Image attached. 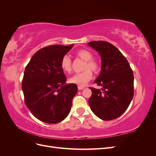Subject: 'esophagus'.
<instances>
[{
	"label": "esophagus",
	"mask_w": 156,
	"mask_h": 156,
	"mask_svg": "<svg viewBox=\"0 0 156 156\" xmlns=\"http://www.w3.org/2000/svg\"><path fill=\"white\" fill-rule=\"evenodd\" d=\"M84 87H81V86H78V90H83L84 89Z\"/></svg>",
	"instance_id": "34e87169"
}]
</instances>
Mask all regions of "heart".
<instances>
[{
    "label": "heart",
    "mask_w": 156,
    "mask_h": 156,
    "mask_svg": "<svg viewBox=\"0 0 156 156\" xmlns=\"http://www.w3.org/2000/svg\"><path fill=\"white\" fill-rule=\"evenodd\" d=\"M78 58L84 61L83 72L76 73L69 79V82L76 84L79 86H84L92 77V73H97L100 71V64L97 60L93 59L92 53L86 49H80L75 53ZM60 67L66 73H70L72 69V60L68 56H64L61 60Z\"/></svg>",
    "instance_id": "obj_1"
}]
</instances>
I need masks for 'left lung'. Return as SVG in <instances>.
<instances>
[{
    "label": "left lung",
    "instance_id": "left-lung-1",
    "mask_svg": "<svg viewBox=\"0 0 156 156\" xmlns=\"http://www.w3.org/2000/svg\"><path fill=\"white\" fill-rule=\"evenodd\" d=\"M88 45L101 58V69L94 83L101 89L89 87L91 110L103 120H111L126 111L134 94V77L129 62L115 46L107 41H93Z\"/></svg>",
    "mask_w": 156,
    "mask_h": 156
}]
</instances>
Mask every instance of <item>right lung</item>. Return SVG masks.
<instances>
[{"label":"right lung","mask_w":156,"mask_h":156,"mask_svg":"<svg viewBox=\"0 0 156 156\" xmlns=\"http://www.w3.org/2000/svg\"><path fill=\"white\" fill-rule=\"evenodd\" d=\"M73 46L53 45L37 51L27 65L22 90L27 107L36 119L57 124L67 117L77 92L75 84H66L61 60Z\"/></svg>","instance_id":"add662e5"}]
</instances>
